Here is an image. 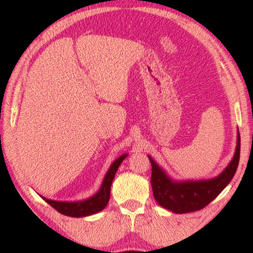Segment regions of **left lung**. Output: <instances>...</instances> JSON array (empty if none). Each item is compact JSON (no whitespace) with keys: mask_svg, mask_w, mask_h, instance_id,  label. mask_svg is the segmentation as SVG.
<instances>
[{"mask_svg":"<svg viewBox=\"0 0 253 253\" xmlns=\"http://www.w3.org/2000/svg\"><path fill=\"white\" fill-rule=\"evenodd\" d=\"M240 154V136L237 131V143L234 157L221 174L209 179L176 180L166 173L148 155L152 165L151 185L155 200L166 210L177 214L195 212L213 201L226 187L237 170Z\"/></svg>","mask_w":253,"mask_h":253,"instance_id":"left-lung-1","label":"left lung"}]
</instances>
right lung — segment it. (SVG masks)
Instances as JSON below:
<instances>
[{
  "label": "right lung",
  "mask_w": 253,
  "mask_h": 253,
  "mask_svg": "<svg viewBox=\"0 0 253 253\" xmlns=\"http://www.w3.org/2000/svg\"><path fill=\"white\" fill-rule=\"evenodd\" d=\"M127 155V153L121 155L120 158H117L111 164L110 169H107L104 176L103 181H102L100 189L92 197L79 201H56L44 198L43 196L40 197L46 203H49L52 208H54L57 212H60L66 216L84 217L98 213L102 211L106 207V204L109 203L112 181L114 179L116 170L120 168L121 163L125 160Z\"/></svg>",
  "instance_id": "add662e5"
}]
</instances>
